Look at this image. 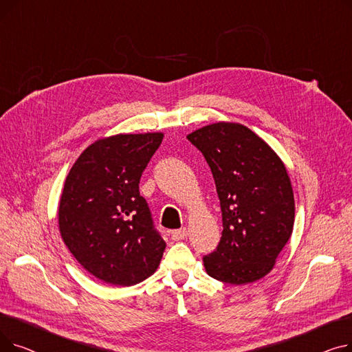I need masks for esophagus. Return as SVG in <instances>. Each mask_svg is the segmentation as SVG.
I'll list each match as a JSON object with an SVG mask.
<instances>
[{"label":"esophagus","mask_w":352,"mask_h":352,"mask_svg":"<svg viewBox=\"0 0 352 352\" xmlns=\"http://www.w3.org/2000/svg\"><path fill=\"white\" fill-rule=\"evenodd\" d=\"M187 235H188L187 228H179V230H175L171 232V238L174 239V241H181V239L187 238Z\"/></svg>","instance_id":"esophagus-1"}]
</instances>
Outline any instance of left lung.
Segmentation results:
<instances>
[{
    "mask_svg": "<svg viewBox=\"0 0 352 352\" xmlns=\"http://www.w3.org/2000/svg\"><path fill=\"white\" fill-rule=\"evenodd\" d=\"M187 138L210 165L223 212L219 243L202 258L207 272L234 285L263 278L294 227V194L283 161L241 124H211Z\"/></svg>",
    "mask_w": 352,
    "mask_h": 352,
    "instance_id": "8db88e82",
    "label": "left lung"
}]
</instances>
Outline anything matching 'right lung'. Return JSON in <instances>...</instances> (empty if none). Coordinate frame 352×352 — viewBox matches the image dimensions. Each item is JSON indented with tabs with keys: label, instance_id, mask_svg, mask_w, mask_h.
Listing matches in <instances>:
<instances>
[{
	"label": "right lung",
	"instance_id": "1",
	"mask_svg": "<svg viewBox=\"0 0 352 352\" xmlns=\"http://www.w3.org/2000/svg\"><path fill=\"white\" fill-rule=\"evenodd\" d=\"M162 134L98 140L67 175L60 232L76 260L98 280L129 287L153 275L165 243L154 226L140 179Z\"/></svg>",
	"mask_w": 352,
	"mask_h": 352
}]
</instances>
